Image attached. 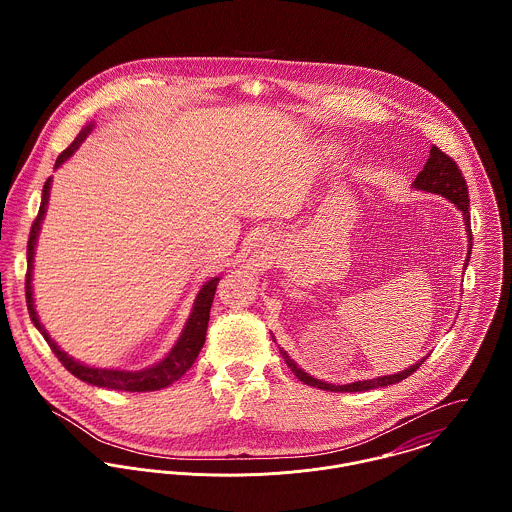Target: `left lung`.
<instances>
[{
    "label": "left lung",
    "instance_id": "obj_1",
    "mask_svg": "<svg viewBox=\"0 0 512 512\" xmlns=\"http://www.w3.org/2000/svg\"><path fill=\"white\" fill-rule=\"evenodd\" d=\"M414 187L416 189H422V191H428V193H438L441 197L449 199L461 213H463V220H465V230H467V238H469V252H467V260H469V254H471V240H473V234H471V219H469V195H467V183H465V177L461 173V169L457 167V163L445 155L439 147H432L430 149V157L424 165V169L418 173L416 181H414ZM467 260H465V266H467ZM286 365L292 368L293 374L307 386H315V388H321V390H329V392H365V390H372V388H380V386H388V384H396L404 378H408L412 372H416L420 365L426 361L422 359L420 363L402 370V372H396V374H388V376H376L372 380H359V382H351V384H329V382H323V380H317L313 376H309L307 372H303L299 366L293 363L292 359L288 357V353L284 349H280Z\"/></svg>",
    "mask_w": 512,
    "mask_h": 512
}]
</instances>
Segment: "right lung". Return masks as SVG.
Masks as SVG:
<instances>
[{"label": "right lung", "mask_w": 512, "mask_h": 512, "mask_svg": "<svg viewBox=\"0 0 512 512\" xmlns=\"http://www.w3.org/2000/svg\"><path fill=\"white\" fill-rule=\"evenodd\" d=\"M90 130H92V124L82 128V132L74 138L73 144L57 157L55 169L61 167L73 155L74 149H78V146L84 142V138L90 134ZM49 193H51V177L43 185L41 207H39L37 219L33 220L31 232H29L25 299H27L29 317H31L33 325L41 331L45 341L49 343L51 351L57 355L61 365L65 366L76 378H80L82 382H88L92 386H98V388L126 390V392H149V390H161V388L173 384L175 380H179L193 366V363L197 361V357H199V353H201V349L205 345L207 327H209V313H211L213 297H215V292H217V284H219L220 278H211V280H207L203 284V288L199 290L197 297H195L191 315H189V319L185 323V329H183L181 337L177 339V343L169 351V355L163 361H159L157 365L147 366V368H142V370H116V368H94V366L82 365V363L74 361L73 357H69L65 351H61L57 347V343L49 337L47 329L39 321V315L35 311V301H33V288H31L33 256H35V244H37V236H39V230H41V222H43L45 213H47Z\"/></svg>", "instance_id": "add662e5"}]
</instances>
